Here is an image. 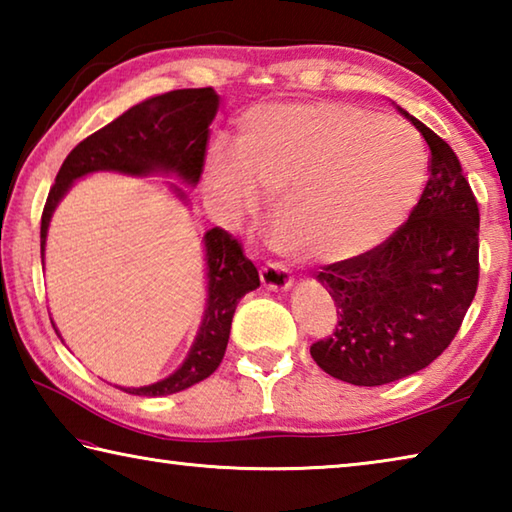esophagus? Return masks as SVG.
I'll return each mask as SVG.
<instances>
[{"label": "esophagus", "mask_w": 512, "mask_h": 512, "mask_svg": "<svg viewBox=\"0 0 512 512\" xmlns=\"http://www.w3.org/2000/svg\"><path fill=\"white\" fill-rule=\"evenodd\" d=\"M259 277H262L264 289H271V291H287L293 284L291 273L282 264H266L262 268V273H259Z\"/></svg>", "instance_id": "1"}]
</instances>
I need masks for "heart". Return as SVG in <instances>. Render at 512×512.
<instances>
[{
    "instance_id": "1",
    "label": "heart",
    "mask_w": 512,
    "mask_h": 512,
    "mask_svg": "<svg viewBox=\"0 0 512 512\" xmlns=\"http://www.w3.org/2000/svg\"><path fill=\"white\" fill-rule=\"evenodd\" d=\"M424 171L422 144L400 121L339 101L266 103L241 119L237 144L210 146L205 192L228 214L277 194V244L305 262H341L393 235Z\"/></svg>"
}]
</instances>
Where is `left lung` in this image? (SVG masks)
Returning <instances> with one entry per match:
<instances>
[{
	"label": "left lung",
	"instance_id": "1",
	"mask_svg": "<svg viewBox=\"0 0 512 512\" xmlns=\"http://www.w3.org/2000/svg\"><path fill=\"white\" fill-rule=\"evenodd\" d=\"M429 144V180L409 219L368 253L327 264L339 327L311 345L327 375L381 386L427 368L454 341L479 287V205L445 140L400 108Z\"/></svg>",
	"mask_w": 512,
	"mask_h": 512
}]
</instances>
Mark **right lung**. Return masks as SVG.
<instances>
[{
  "label": "right lung",
  "mask_w": 512,
  "mask_h": 512,
  "mask_svg": "<svg viewBox=\"0 0 512 512\" xmlns=\"http://www.w3.org/2000/svg\"><path fill=\"white\" fill-rule=\"evenodd\" d=\"M219 110V94L212 88L173 90L137 103L101 131L74 146L49 189L40 221V257H45L47 230L60 198L74 180L94 171H119L131 176L173 173L196 185L203 173L210 124ZM185 201V194L173 187ZM207 262V307L196 341L176 372L149 386L124 388L131 395L160 397L185 391L219 368L228 348L230 325L237 302L259 287L255 264L244 255L239 241L221 228L203 235Z\"/></svg>",
  "instance_id": "1"
}]
</instances>
